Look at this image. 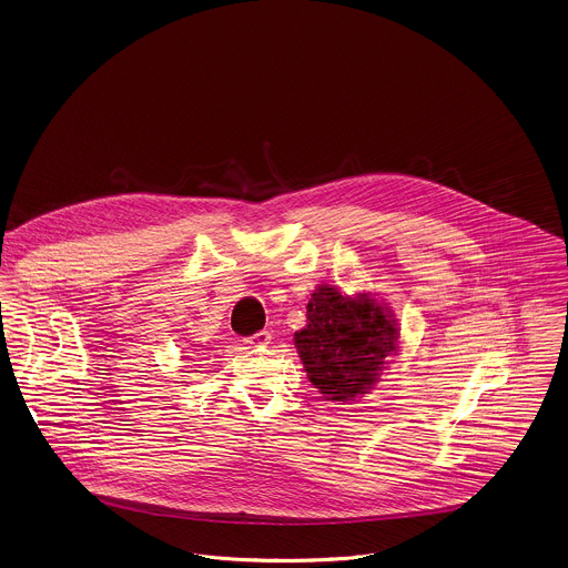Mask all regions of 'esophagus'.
<instances>
[{"mask_svg": "<svg viewBox=\"0 0 568 568\" xmlns=\"http://www.w3.org/2000/svg\"><path fill=\"white\" fill-rule=\"evenodd\" d=\"M272 341V336H270V332H258V334H254L252 338H247V344L250 346H267Z\"/></svg>", "mask_w": 568, "mask_h": 568, "instance_id": "1", "label": "esophagus"}]
</instances>
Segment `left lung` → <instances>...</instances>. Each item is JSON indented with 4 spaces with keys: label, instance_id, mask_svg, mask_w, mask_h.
I'll return each mask as SVG.
<instances>
[{
    "label": "left lung",
    "instance_id": "obj_1",
    "mask_svg": "<svg viewBox=\"0 0 568 568\" xmlns=\"http://www.w3.org/2000/svg\"><path fill=\"white\" fill-rule=\"evenodd\" d=\"M294 344L312 386L338 404L368 395L402 351L397 316L384 298L327 283L312 292L307 325Z\"/></svg>",
    "mask_w": 568,
    "mask_h": 568
}]
</instances>
